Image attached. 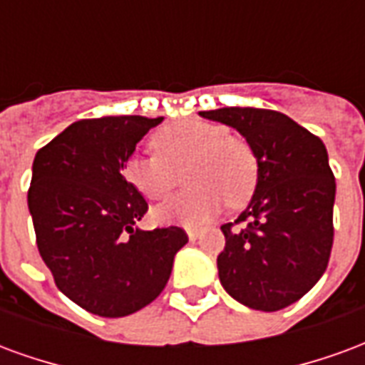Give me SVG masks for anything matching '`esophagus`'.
I'll use <instances>...</instances> for the list:
<instances>
[{
	"mask_svg": "<svg viewBox=\"0 0 365 365\" xmlns=\"http://www.w3.org/2000/svg\"><path fill=\"white\" fill-rule=\"evenodd\" d=\"M187 238H190L191 242H195V240L199 238V232L197 230H187Z\"/></svg>",
	"mask_w": 365,
	"mask_h": 365,
	"instance_id": "34e87169",
	"label": "esophagus"
}]
</instances>
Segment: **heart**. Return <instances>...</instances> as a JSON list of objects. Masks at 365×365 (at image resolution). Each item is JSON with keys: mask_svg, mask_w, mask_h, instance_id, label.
<instances>
[{"mask_svg": "<svg viewBox=\"0 0 365 365\" xmlns=\"http://www.w3.org/2000/svg\"><path fill=\"white\" fill-rule=\"evenodd\" d=\"M156 154H133L123 175L143 197L160 201L183 182L187 190L154 207L160 225L201 229L221 213L225 203H246L258 183V160L245 138L203 119H182L152 135Z\"/></svg>", "mask_w": 365, "mask_h": 365, "instance_id": "heart-1", "label": "heart"}]
</instances>
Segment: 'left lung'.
<instances>
[{
	"instance_id": "obj_1",
	"label": "left lung",
	"mask_w": 365,
	"mask_h": 365,
	"mask_svg": "<svg viewBox=\"0 0 365 365\" xmlns=\"http://www.w3.org/2000/svg\"><path fill=\"white\" fill-rule=\"evenodd\" d=\"M237 128L258 160V183L217 258L230 297L256 311H279L305 295L327 269L336 183L319 136L287 115L254 107L199 111Z\"/></svg>"
}]
</instances>
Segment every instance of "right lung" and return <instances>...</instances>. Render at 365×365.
Instances as JSON below:
<instances>
[{"label": "right lung", "mask_w": 365, "mask_h": 365, "mask_svg": "<svg viewBox=\"0 0 365 365\" xmlns=\"http://www.w3.org/2000/svg\"><path fill=\"white\" fill-rule=\"evenodd\" d=\"M162 119L76 120L36 152L27 197L36 246L56 287L88 313L117 319L152 303L187 242L180 227L138 229L148 203L123 175Z\"/></svg>", "instance_id": "obj_1"}]
</instances>
